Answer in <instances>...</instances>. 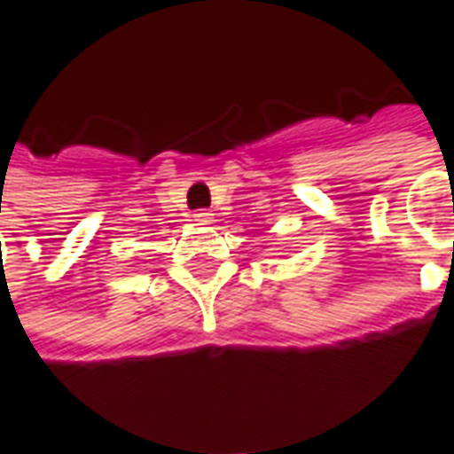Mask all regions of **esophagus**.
I'll list each match as a JSON object with an SVG mask.
<instances>
[{
  "mask_svg": "<svg viewBox=\"0 0 454 454\" xmlns=\"http://www.w3.org/2000/svg\"><path fill=\"white\" fill-rule=\"evenodd\" d=\"M194 221L196 223H201V226H208V223L214 221V214H211V211H196Z\"/></svg>",
  "mask_w": 454,
  "mask_h": 454,
  "instance_id": "1",
  "label": "esophagus"
}]
</instances>
